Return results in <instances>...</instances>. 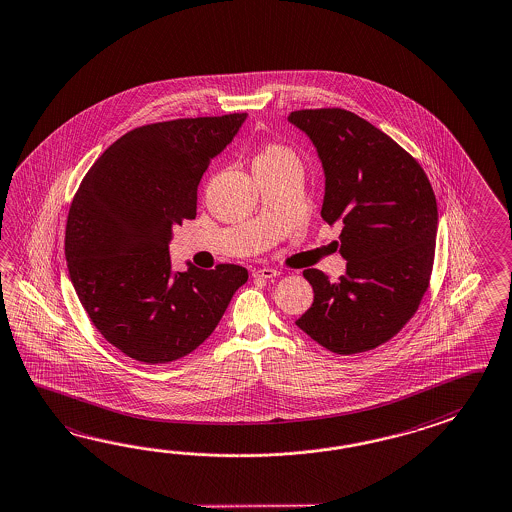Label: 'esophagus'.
<instances>
[{"instance_id": "1", "label": "esophagus", "mask_w": 512, "mask_h": 512, "mask_svg": "<svg viewBox=\"0 0 512 512\" xmlns=\"http://www.w3.org/2000/svg\"><path fill=\"white\" fill-rule=\"evenodd\" d=\"M279 275V270H275V268H257V270H253V277H261V279H273V277H277Z\"/></svg>"}]
</instances>
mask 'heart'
I'll return each mask as SVG.
<instances>
[{"instance_id":"b5f03b06","label":"heart","mask_w":512,"mask_h":512,"mask_svg":"<svg viewBox=\"0 0 512 512\" xmlns=\"http://www.w3.org/2000/svg\"><path fill=\"white\" fill-rule=\"evenodd\" d=\"M281 161H297L294 150L284 147L281 143H268L257 152V156L253 159V167L272 165V163H281Z\"/></svg>"}]
</instances>
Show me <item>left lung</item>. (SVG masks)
I'll list each match as a JSON object with an SVG mask.
<instances>
[{"instance_id": "8db88e82", "label": "left lung", "mask_w": 512, "mask_h": 512, "mask_svg": "<svg viewBox=\"0 0 512 512\" xmlns=\"http://www.w3.org/2000/svg\"><path fill=\"white\" fill-rule=\"evenodd\" d=\"M288 121L318 150L325 171L321 216L340 222L347 272L338 283L308 268L314 303L296 325L332 353H365L402 329L428 290L437 202L417 159L341 108L297 110Z\"/></svg>"}]
</instances>
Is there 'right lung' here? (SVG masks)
<instances>
[{
    "label": "right lung",
    "instance_id": "add662e5",
    "mask_svg": "<svg viewBox=\"0 0 512 512\" xmlns=\"http://www.w3.org/2000/svg\"><path fill=\"white\" fill-rule=\"evenodd\" d=\"M246 114L139 126L91 165L69 205L66 261L95 329L143 364L193 353L224 316L248 270L172 272V228L196 216L198 183Z\"/></svg>",
    "mask_w": 512,
    "mask_h": 512
}]
</instances>
